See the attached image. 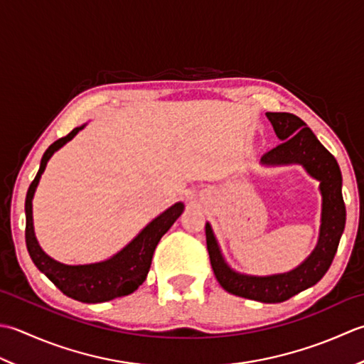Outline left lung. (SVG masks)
I'll list each match as a JSON object with an SVG mask.
<instances>
[{
    "instance_id": "8db88e82",
    "label": "left lung",
    "mask_w": 364,
    "mask_h": 364,
    "mask_svg": "<svg viewBox=\"0 0 364 364\" xmlns=\"http://www.w3.org/2000/svg\"><path fill=\"white\" fill-rule=\"evenodd\" d=\"M281 143L261 159L262 166L300 165L318 181L322 196L318 239L311 255L295 269L273 275H248L226 262L209 221L205 223L207 251L220 286L229 294L261 303H281L322 279L336 255L346 226L343 176L336 159L300 117L291 113H265Z\"/></svg>"
}]
</instances>
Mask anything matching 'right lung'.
I'll list each match as a JSON object with an SVG mask.
<instances>
[{"label":"right lung","mask_w":364,"mask_h":364,"mask_svg":"<svg viewBox=\"0 0 364 364\" xmlns=\"http://www.w3.org/2000/svg\"><path fill=\"white\" fill-rule=\"evenodd\" d=\"M85 127L86 124L73 129L68 136L55 141L43 154L39 171H37L26 193L25 237L28 253L31 256L34 265L59 291L70 296V299L83 303H102L135 292L144 283L151 269L155 248H157L161 237L168 232V229L181 217L185 205L183 203H176L171 207H168L165 212H161L159 217H155L151 223H147L141 229L122 250L105 259V261L70 265L59 262L48 256L36 239L33 221V198L37 185L41 182V177L43 171H46L48 160L53 157L56 151L75 138L77 133Z\"/></svg>","instance_id":"1"}]
</instances>
